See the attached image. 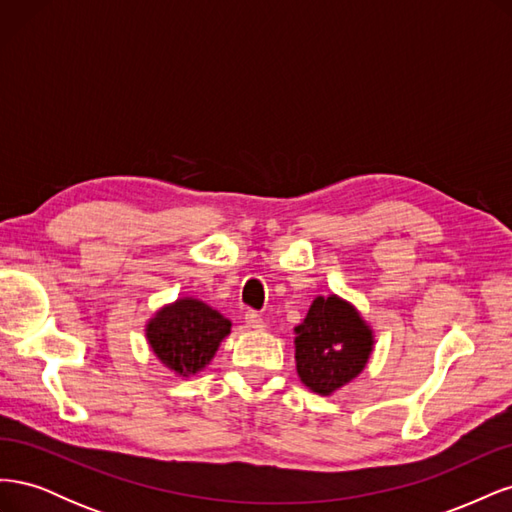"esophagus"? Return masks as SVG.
Wrapping results in <instances>:
<instances>
[{"instance_id":"esophagus-1","label":"esophagus","mask_w":512,"mask_h":512,"mask_svg":"<svg viewBox=\"0 0 512 512\" xmlns=\"http://www.w3.org/2000/svg\"><path fill=\"white\" fill-rule=\"evenodd\" d=\"M245 324L250 329H256V331L265 329V320H262V316L258 312H254V309H247V312H245Z\"/></svg>"}]
</instances>
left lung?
Instances as JSON below:
<instances>
[{
	"instance_id": "8db88e82",
	"label": "left lung",
	"mask_w": 512,
	"mask_h": 512,
	"mask_svg": "<svg viewBox=\"0 0 512 512\" xmlns=\"http://www.w3.org/2000/svg\"><path fill=\"white\" fill-rule=\"evenodd\" d=\"M294 331L299 376L320 395L359 376L374 344L361 316L337 297H318Z\"/></svg>"
}]
</instances>
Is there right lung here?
Masks as SVG:
<instances>
[{
	"label": "right lung",
	"mask_w": 512,
	"mask_h": 512,
	"mask_svg": "<svg viewBox=\"0 0 512 512\" xmlns=\"http://www.w3.org/2000/svg\"><path fill=\"white\" fill-rule=\"evenodd\" d=\"M230 333V320L196 299H181L164 307L149 322L147 337L158 359L188 376L203 369Z\"/></svg>",
	"instance_id": "right-lung-1"
}]
</instances>
